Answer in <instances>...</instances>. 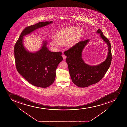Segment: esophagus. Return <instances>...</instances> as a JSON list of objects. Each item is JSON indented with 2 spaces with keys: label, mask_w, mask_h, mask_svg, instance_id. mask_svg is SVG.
Returning a JSON list of instances; mask_svg holds the SVG:
<instances>
[{
  "label": "esophagus",
  "mask_w": 127,
  "mask_h": 127,
  "mask_svg": "<svg viewBox=\"0 0 127 127\" xmlns=\"http://www.w3.org/2000/svg\"><path fill=\"white\" fill-rule=\"evenodd\" d=\"M62 56H63V59H64V60H65V59H66V57H67L65 55H62Z\"/></svg>",
  "instance_id": "obj_1"
}]
</instances>
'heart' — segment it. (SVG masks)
Segmentation results:
<instances>
[{
  "mask_svg": "<svg viewBox=\"0 0 127 127\" xmlns=\"http://www.w3.org/2000/svg\"><path fill=\"white\" fill-rule=\"evenodd\" d=\"M83 35L84 31L81 28L75 27H64L57 32L55 38L50 40V44L56 47L64 44L67 48H71L78 43Z\"/></svg>",
  "mask_w": 127,
  "mask_h": 127,
  "instance_id": "obj_1",
  "label": "heart"
}]
</instances>
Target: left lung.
I'll list each match as a JSON object with an SVG mask.
<instances>
[{"instance_id":"obj_1","label":"left lung","mask_w":127,"mask_h":127,"mask_svg":"<svg viewBox=\"0 0 127 127\" xmlns=\"http://www.w3.org/2000/svg\"><path fill=\"white\" fill-rule=\"evenodd\" d=\"M96 33L100 34L102 39L108 46L107 58L101 63L91 66L86 64L83 60L82 52L89 43V39L81 41L64 52V55L67 57L66 60L72 81L79 87H86L99 82L111 65L112 60L111 43L100 29H98Z\"/></svg>"}]
</instances>
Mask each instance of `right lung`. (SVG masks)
Listing matches in <instances>:
<instances>
[{
  "label": "right lung",
  "mask_w": 127,
  "mask_h": 127,
  "mask_svg": "<svg viewBox=\"0 0 127 127\" xmlns=\"http://www.w3.org/2000/svg\"><path fill=\"white\" fill-rule=\"evenodd\" d=\"M52 23V21L40 22L27 27L22 32L14 46L17 70L26 80L35 87L46 88L54 82L57 67L63 60L62 53L49 51L47 48L46 41H43L40 50L35 53L30 52L24 47L23 36Z\"/></svg>",
  "instance_id": "1"
}]
</instances>
